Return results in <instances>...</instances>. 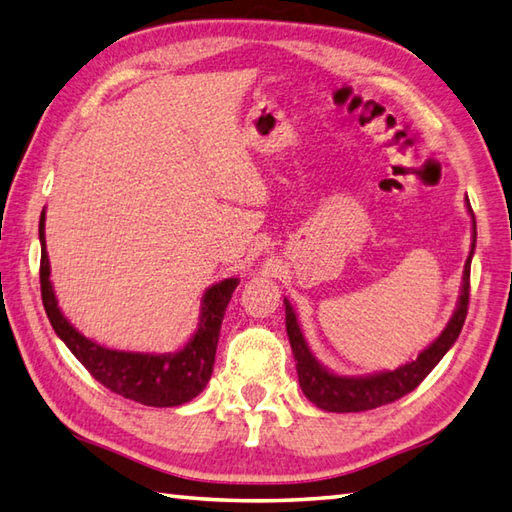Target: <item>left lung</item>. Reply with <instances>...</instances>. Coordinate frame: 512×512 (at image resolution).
Segmentation results:
<instances>
[{
    "instance_id": "obj_1",
    "label": "left lung",
    "mask_w": 512,
    "mask_h": 512,
    "mask_svg": "<svg viewBox=\"0 0 512 512\" xmlns=\"http://www.w3.org/2000/svg\"><path fill=\"white\" fill-rule=\"evenodd\" d=\"M466 207L473 216V243L471 254L466 258L464 265V278H462V294L457 300L455 314L448 320L444 331L437 336L429 347H426L415 360L402 364L395 371H380L373 375H338L314 358V353L309 351L307 340L302 336L298 318L294 307L289 305L285 298V325L287 336L291 342V351L296 358V371L302 393L307 395L309 402H314L318 409L329 413H358L378 409V406L391 404L400 400L402 395L411 393L417 384H420L426 375H429L435 364L444 358V353L453 347L457 336L464 327V320L468 314V294H471V260L475 254V214L471 210V203L466 198Z\"/></svg>"
}]
</instances>
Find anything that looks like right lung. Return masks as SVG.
I'll return each mask as SVG.
<instances>
[{
  "instance_id": "add662e5",
  "label": "right lung",
  "mask_w": 512,
  "mask_h": 512,
  "mask_svg": "<svg viewBox=\"0 0 512 512\" xmlns=\"http://www.w3.org/2000/svg\"><path fill=\"white\" fill-rule=\"evenodd\" d=\"M46 214L39 218V243H41V300L48 320L57 336L66 342L83 367L90 371L92 378L103 387L123 395V398L141 402L145 406H181L196 398L212 378L218 333L225 309L232 300L234 289L241 280L225 278L212 285L203 294L201 318L198 329L183 349L174 353H137V351H117L108 349L95 340H88L70 325L57 305L55 289L50 283V260L46 252L44 234Z\"/></svg>"
}]
</instances>
